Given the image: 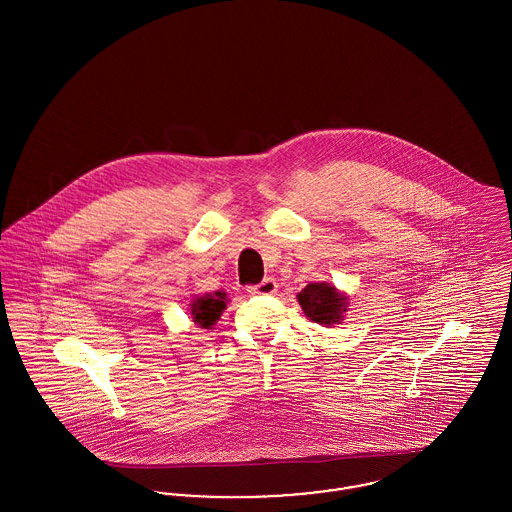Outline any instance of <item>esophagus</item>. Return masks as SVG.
Here are the masks:
<instances>
[{
    "mask_svg": "<svg viewBox=\"0 0 512 512\" xmlns=\"http://www.w3.org/2000/svg\"><path fill=\"white\" fill-rule=\"evenodd\" d=\"M276 290H278V282H276L275 278H265L263 282H259V284H255V286H249L247 288V292L251 294V296H269V294H275Z\"/></svg>",
    "mask_w": 512,
    "mask_h": 512,
    "instance_id": "obj_1",
    "label": "esophagus"
}]
</instances>
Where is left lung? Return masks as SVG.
<instances>
[{
    "label": "left lung",
    "instance_id": "left-lung-1",
    "mask_svg": "<svg viewBox=\"0 0 512 512\" xmlns=\"http://www.w3.org/2000/svg\"><path fill=\"white\" fill-rule=\"evenodd\" d=\"M302 312L323 327L343 323L349 312V296L331 282H312L296 296Z\"/></svg>",
    "mask_w": 512,
    "mask_h": 512
}]
</instances>
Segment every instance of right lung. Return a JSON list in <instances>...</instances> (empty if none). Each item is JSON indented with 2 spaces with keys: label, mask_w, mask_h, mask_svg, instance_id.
<instances>
[{
  "label": "right lung",
  "mask_w": 512,
  "mask_h": 512,
  "mask_svg": "<svg viewBox=\"0 0 512 512\" xmlns=\"http://www.w3.org/2000/svg\"><path fill=\"white\" fill-rule=\"evenodd\" d=\"M226 306H228L226 292L216 290V292L195 296L193 302L189 304V308H191L189 315L198 327L212 329L216 325V321L220 319V315L224 314Z\"/></svg>",
  "instance_id": "right-lung-1"
}]
</instances>
